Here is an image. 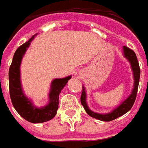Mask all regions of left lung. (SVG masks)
<instances>
[{"mask_svg":"<svg viewBox=\"0 0 148 148\" xmlns=\"http://www.w3.org/2000/svg\"><path fill=\"white\" fill-rule=\"evenodd\" d=\"M123 56L126 57L127 60L131 64L135 81H134V88L132 89V94L124 101H123L122 103L119 107L115 108L112 112L108 113V114H99V113L94 112L92 110L89 109L87 105L85 88L84 86L82 87V93H81V96H80L81 104L84 107L86 112L88 113L89 116L91 117L95 118V119L101 120V121H112L113 119H117V118H119V116L124 115L129 110H131V108H132L133 104H134V103H135V100H136L138 87H139V77H140V69H139V62L137 60L136 53L133 50L130 49L129 48H127L126 46H123Z\"/></svg>","mask_w":148,"mask_h":148,"instance_id":"1","label":"left lung"}]
</instances>
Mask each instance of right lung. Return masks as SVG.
Wrapping results in <instances>:
<instances>
[{
    "label": "right lung",
    "instance_id": "right-lung-1",
    "mask_svg": "<svg viewBox=\"0 0 148 148\" xmlns=\"http://www.w3.org/2000/svg\"><path fill=\"white\" fill-rule=\"evenodd\" d=\"M34 36H32L29 41L20 46L14 53L9 71V94L12 105L19 115L29 122L38 123L49 121L56 116L58 109L60 93L72 76L53 79L49 94V103L40 108L33 105L32 101L28 99L23 92L21 84L20 66L23 56Z\"/></svg>",
    "mask_w": 148,
    "mask_h": 148
}]
</instances>
